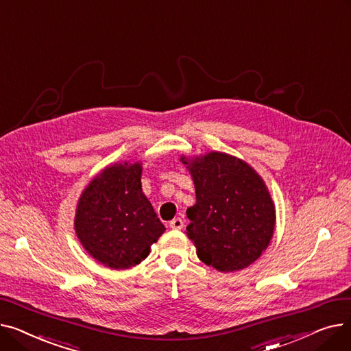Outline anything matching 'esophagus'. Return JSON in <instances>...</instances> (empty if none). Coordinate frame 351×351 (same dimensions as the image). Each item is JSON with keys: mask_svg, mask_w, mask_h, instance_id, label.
Wrapping results in <instances>:
<instances>
[{"mask_svg": "<svg viewBox=\"0 0 351 351\" xmlns=\"http://www.w3.org/2000/svg\"><path fill=\"white\" fill-rule=\"evenodd\" d=\"M169 226H171L172 229H178V230H180V229L183 228V220H182L180 217H175V219H172L171 222H169Z\"/></svg>", "mask_w": 351, "mask_h": 351, "instance_id": "34e87169", "label": "esophagus"}]
</instances>
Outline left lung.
I'll return each mask as SVG.
<instances>
[{
	"label": "left lung",
	"mask_w": 351,
	"mask_h": 351,
	"mask_svg": "<svg viewBox=\"0 0 351 351\" xmlns=\"http://www.w3.org/2000/svg\"><path fill=\"white\" fill-rule=\"evenodd\" d=\"M189 171L196 204L186 210V234L199 259L229 273L254 263L267 249L276 208L262 176L243 159L208 152L179 159Z\"/></svg>",
	"instance_id": "8db88e82"
}]
</instances>
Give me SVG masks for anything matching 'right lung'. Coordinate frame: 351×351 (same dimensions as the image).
Masks as SVG:
<instances>
[{
	"label": "right lung",
	"mask_w": 351,
	"mask_h": 351,
	"mask_svg": "<svg viewBox=\"0 0 351 351\" xmlns=\"http://www.w3.org/2000/svg\"><path fill=\"white\" fill-rule=\"evenodd\" d=\"M142 162L108 165L82 191L73 229L82 247L105 267L123 270L145 261L165 232L142 192Z\"/></svg>",
	"instance_id": "obj_1"
}]
</instances>
